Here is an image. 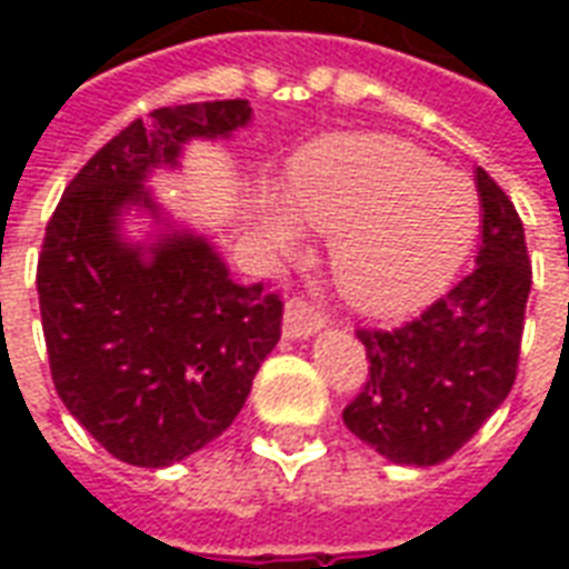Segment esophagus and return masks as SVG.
Wrapping results in <instances>:
<instances>
[{"instance_id":"1","label":"esophagus","mask_w":569,"mask_h":569,"mask_svg":"<svg viewBox=\"0 0 569 569\" xmlns=\"http://www.w3.org/2000/svg\"><path fill=\"white\" fill-rule=\"evenodd\" d=\"M326 326V313L317 305H310L308 298H289L283 313V335L286 338H308L317 329Z\"/></svg>"}]
</instances>
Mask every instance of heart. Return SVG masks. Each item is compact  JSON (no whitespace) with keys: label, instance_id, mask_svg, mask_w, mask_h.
Returning a JSON list of instances; mask_svg holds the SVG:
<instances>
[{"label":"heart","instance_id":"obj_1","mask_svg":"<svg viewBox=\"0 0 569 569\" xmlns=\"http://www.w3.org/2000/svg\"><path fill=\"white\" fill-rule=\"evenodd\" d=\"M286 203L296 219L335 237L332 261L347 298L371 313H406L439 292L472 247L478 198L466 176L387 137H341L292 167ZM268 234L292 243L286 216Z\"/></svg>","mask_w":569,"mask_h":569}]
</instances>
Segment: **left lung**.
I'll return each mask as SVG.
<instances>
[{
  "instance_id": "1",
  "label": "left lung",
  "mask_w": 569,
  "mask_h": 569,
  "mask_svg": "<svg viewBox=\"0 0 569 569\" xmlns=\"http://www.w3.org/2000/svg\"><path fill=\"white\" fill-rule=\"evenodd\" d=\"M481 247L476 268L396 329H357L369 378L345 408L347 429L406 466L460 451L502 406L518 375L530 296L525 224L509 194L478 167Z\"/></svg>"
}]
</instances>
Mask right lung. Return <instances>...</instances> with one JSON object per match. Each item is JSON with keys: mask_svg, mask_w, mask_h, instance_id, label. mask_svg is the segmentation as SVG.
I'll list each match as a JSON object with an SVG mask.
<instances>
[{"mask_svg": "<svg viewBox=\"0 0 569 569\" xmlns=\"http://www.w3.org/2000/svg\"><path fill=\"white\" fill-rule=\"evenodd\" d=\"M247 100L161 106L72 176L44 228L36 286L57 396L130 466H170L222 436L280 341L283 298L237 286L207 240L163 237L146 259L121 243L118 212L191 137H228Z\"/></svg>", "mask_w": 569, "mask_h": 569, "instance_id": "obj_1", "label": "right lung"}]
</instances>
